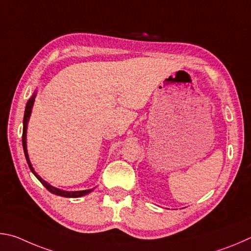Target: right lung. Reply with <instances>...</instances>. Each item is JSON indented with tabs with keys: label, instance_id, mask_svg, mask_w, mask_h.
Listing matches in <instances>:
<instances>
[{
	"label": "right lung",
	"instance_id": "1",
	"mask_svg": "<svg viewBox=\"0 0 251 251\" xmlns=\"http://www.w3.org/2000/svg\"><path fill=\"white\" fill-rule=\"evenodd\" d=\"M35 97H36V92H34V95L30 97L29 100L27 101V103H26V108H25V113H24V120H23V135H22V142H23V150H24V154L26 157V161H27V164L29 166L30 171H32V173L35 175L38 178V181L41 182L44 186H45L48 191L52 194L55 195H59V196H63V197H72V199H76V197H81V196H85L87 194H89V193L92 191L91 190H85V191H76V192H68V191H63V190H59V188L51 186L50 184H48L46 181H44V179L39 176V175L35 172L34 168L32 166V163H30L29 161V157H28V153H27V147H26V132H27V123L29 120V117H30V112H32V108H33V104H34V101H35Z\"/></svg>",
	"mask_w": 251,
	"mask_h": 251
}]
</instances>
